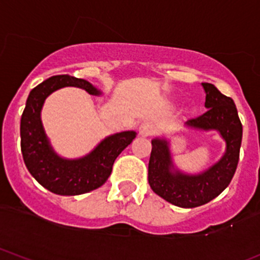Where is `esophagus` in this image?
I'll list each match as a JSON object with an SVG mask.
<instances>
[{
	"mask_svg": "<svg viewBox=\"0 0 260 260\" xmlns=\"http://www.w3.org/2000/svg\"><path fill=\"white\" fill-rule=\"evenodd\" d=\"M155 127L152 122H144L139 125V135L143 136V137H148L154 133Z\"/></svg>",
	"mask_w": 260,
	"mask_h": 260,
	"instance_id": "34e87169",
	"label": "esophagus"
}]
</instances>
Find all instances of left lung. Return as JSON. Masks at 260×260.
Listing matches in <instances>:
<instances>
[{
    "label": "left lung",
    "instance_id": "8db88e82",
    "mask_svg": "<svg viewBox=\"0 0 260 260\" xmlns=\"http://www.w3.org/2000/svg\"><path fill=\"white\" fill-rule=\"evenodd\" d=\"M206 91L207 112L185 122L189 128L218 131L225 141V152L215 165L199 174H187L173 165L168 141L154 138L148 165L152 190L180 208H194L214 199L225 189L236 173L243 127L234 101L212 83H202Z\"/></svg>",
    "mask_w": 260,
    "mask_h": 260
}]
</instances>
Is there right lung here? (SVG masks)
Listing matches in <instances>:
<instances>
[{"label":"right lung","instance_id":"right-lung-1","mask_svg":"<svg viewBox=\"0 0 260 260\" xmlns=\"http://www.w3.org/2000/svg\"><path fill=\"white\" fill-rule=\"evenodd\" d=\"M68 86L83 88L89 94H101L88 81L68 75L53 76L38 84L29 92L21 117V151L27 169L42 187L59 196H78L105 184L116 158L137 133L125 131L109 136L91 153L77 159L59 157L43 129L41 111L52 92Z\"/></svg>","mask_w":260,"mask_h":260}]
</instances>
